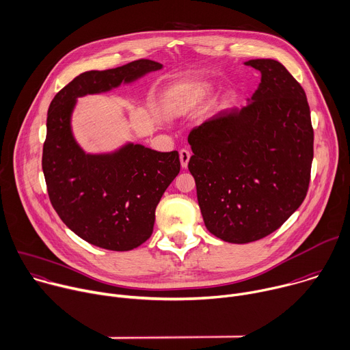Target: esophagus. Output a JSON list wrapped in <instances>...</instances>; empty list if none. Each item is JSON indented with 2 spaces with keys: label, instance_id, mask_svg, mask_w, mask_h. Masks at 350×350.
<instances>
[{
  "label": "esophagus",
  "instance_id": "obj_1",
  "mask_svg": "<svg viewBox=\"0 0 350 350\" xmlns=\"http://www.w3.org/2000/svg\"><path fill=\"white\" fill-rule=\"evenodd\" d=\"M179 159H180V165L182 168H186L187 164H189V160H190V152L186 150V149H182L179 152Z\"/></svg>",
  "mask_w": 350,
  "mask_h": 350
}]
</instances>
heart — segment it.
I'll return each instance as SVG.
<instances>
[{
	"label": "heart",
	"mask_w": 350,
	"mask_h": 350,
	"mask_svg": "<svg viewBox=\"0 0 350 350\" xmlns=\"http://www.w3.org/2000/svg\"><path fill=\"white\" fill-rule=\"evenodd\" d=\"M209 92V84L204 81H196L190 84H183L176 87L167 98L165 107L170 113H183L198 102L204 99V96Z\"/></svg>",
	"instance_id": "heart-1"
}]
</instances>
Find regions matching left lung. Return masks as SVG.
<instances>
[{"label": "left lung", "instance_id": "left-lung-1", "mask_svg": "<svg viewBox=\"0 0 350 350\" xmlns=\"http://www.w3.org/2000/svg\"><path fill=\"white\" fill-rule=\"evenodd\" d=\"M260 72L248 105L228 109L189 133V171L205 228L245 244L280 228L304 202L313 161L306 94L273 59L244 63Z\"/></svg>", "mask_w": 350, "mask_h": 350}]
</instances>
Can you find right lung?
<instances>
[{
    "mask_svg": "<svg viewBox=\"0 0 350 350\" xmlns=\"http://www.w3.org/2000/svg\"><path fill=\"white\" fill-rule=\"evenodd\" d=\"M163 64L139 59L77 76L52 99L46 117L42 171L49 200L63 224L87 243L129 251L153 233L156 206L180 170L176 150L161 153L125 144L110 153H85L75 139L77 98L131 84Z\"/></svg>",
    "mask_w": 350,
    "mask_h": 350,
    "instance_id": "add662e5",
    "label": "right lung"
}]
</instances>
